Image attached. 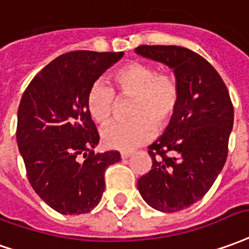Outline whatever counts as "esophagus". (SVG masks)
<instances>
[{"instance_id": "esophagus-1", "label": "esophagus", "mask_w": 249, "mask_h": 249, "mask_svg": "<svg viewBox=\"0 0 249 249\" xmlns=\"http://www.w3.org/2000/svg\"><path fill=\"white\" fill-rule=\"evenodd\" d=\"M130 155H132V152H130V151H121V158H123V159L129 158Z\"/></svg>"}]
</instances>
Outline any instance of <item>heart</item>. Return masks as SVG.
Instances as JSON below:
<instances>
[{"mask_svg": "<svg viewBox=\"0 0 249 249\" xmlns=\"http://www.w3.org/2000/svg\"><path fill=\"white\" fill-rule=\"evenodd\" d=\"M116 95L130 98L129 121L114 123L102 130V142L114 149H132L147 142L155 132L173 124L180 107L182 86L173 72H158L149 63L132 60L110 75V86L94 83L86 97V107L97 124L112 119Z\"/></svg>", "mask_w": 249, "mask_h": 249, "instance_id": "obj_1", "label": "heart"}]
</instances>
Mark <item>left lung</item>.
I'll list each match as a JSON object with an SVG mask.
<instances>
[{
  "mask_svg": "<svg viewBox=\"0 0 249 249\" xmlns=\"http://www.w3.org/2000/svg\"><path fill=\"white\" fill-rule=\"evenodd\" d=\"M144 58L174 69L182 86L179 110L148 147L152 166L137 180L142 199L154 209H186L209 191L227 161L233 105L225 83L212 64L177 46H140Z\"/></svg>",
  "mask_w": 249,
  "mask_h": 249,
  "instance_id": "left-lung-1",
  "label": "left lung"
}]
</instances>
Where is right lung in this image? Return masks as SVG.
Returning a JSON list of instances; mask_svg holds the SVG:
<instances>
[{
    "label": "right lung",
    "instance_id": "obj_1",
    "mask_svg": "<svg viewBox=\"0 0 249 249\" xmlns=\"http://www.w3.org/2000/svg\"><path fill=\"white\" fill-rule=\"evenodd\" d=\"M123 55L63 53L47 64L22 94L16 137L28 180L62 214L94 209L105 190V170L121 159L119 151L94 154L100 135L86 97L97 78Z\"/></svg>",
    "mask_w": 249,
    "mask_h": 249
}]
</instances>
